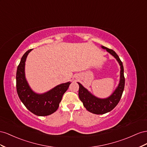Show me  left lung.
Segmentation results:
<instances>
[{
    "mask_svg": "<svg viewBox=\"0 0 147 147\" xmlns=\"http://www.w3.org/2000/svg\"><path fill=\"white\" fill-rule=\"evenodd\" d=\"M101 47L103 49H105L109 53L114 57L118 62L121 69L120 79L118 86H117L114 92L108 97L105 98L97 97L84 87L81 83L78 82L79 86V97L82 102L84 107L86 108L87 111L96 115H103L110 112L118 105L122 96L125 84L124 68L123 63L121 61L119 57L114 50L108 49L103 45H101Z\"/></svg>",
    "mask_w": 147,
    "mask_h": 147,
    "instance_id": "1",
    "label": "left lung"
}]
</instances>
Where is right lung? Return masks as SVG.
<instances>
[{"instance_id": "right-lung-1", "label": "right lung", "mask_w": 147, "mask_h": 147, "mask_svg": "<svg viewBox=\"0 0 147 147\" xmlns=\"http://www.w3.org/2000/svg\"><path fill=\"white\" fill-rule=\"evenodd\" d=\"M30 49L21 59L16 71V90L21 101L28 110L39 116H48L55 112L63 95L68 89L70 82L62 83L42 94L36 93L29 86L25 76V62Z\"/></svg>"}]
</instances>
